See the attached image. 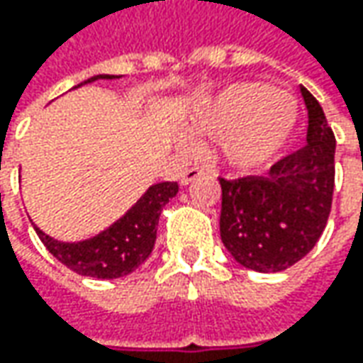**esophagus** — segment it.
Here are the masks:
<instances>
[{
  "mask_svg": "<svg viewBox=\"0 0 363 363\" xmlns=\"http://www.w3.org/2000/svg\"><path fill=\"white\" fill-rule=\"evenodd\" d=\"M200 175H203V172L200 167H189V169H186V172L182 174L179 184H182V186H188L191 179H196V177H200Z\"/></svg>",
  "mask_w": 363,
  "mask_h": 363,
  "instance_id": "1",
  "label": "esophagus"
}]
</instances>
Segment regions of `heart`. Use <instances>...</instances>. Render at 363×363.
I'll return each instance as SVG.
<instances>
[{"instance_id": "b5f03b06", "label": "heart", "mask_w": 363, "mask_h": 363, "mask_svg": "<svg viewBox=\"0 0 363 363\" xmlns=\"http://www.w3.org/2000/svg\"><path fill=\"white\" fill-rule=\"evenodd\" d=\"M299 119L297 101L271 84L232 82L194 106L188 131L194 137L222 139V155L232 167L250 172L264 167L285 147ZM177 143L191 151L196 143L179 135Z\"/></svg>"}]
</instances>
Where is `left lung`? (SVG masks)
I'll use <instances>...</instances> for the list:
<instances>
[{"instance_id": "8db88e82", "label": "left lung", "mask_w": 363, "mask_h": 363, "mask_svg": "<svg viewBox=\"0 0 363 363\" xmlns=\"http://www.w3.org/2000/svg\"><path fill=\"white\" fill-rule=\"evenodd\" d=\"M307 143L264 175L220 177V236L236 262L257 272H279L299 262L325 230L335 184V137L311 92Z\"/></svg>"}]
</instances>
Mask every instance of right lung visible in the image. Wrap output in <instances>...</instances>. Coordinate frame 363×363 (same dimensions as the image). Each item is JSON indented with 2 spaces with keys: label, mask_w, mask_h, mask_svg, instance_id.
<instances>
[{
  "label": "right lung",
  "mask_w": 363,
  "mask_h": 363,
  "mask_svg": "<svg viewBox=\"0 0 363 363\" xmlns=\"http://www.w3.org/2000/svg\"><path fill=\"white\" fill-rule=\"evenodd\" d=\"M99 78L113 80V74H96L82 84ZM177 182H161L147 189L125 216H121L106 230L80 242H60L34 226L40 240L64 267L82 277L94 279H119L143 264L157 238V224L163 206L177 194Z\"/></svg>",
  "instance_id": "add662e5"
}]
</instances>
